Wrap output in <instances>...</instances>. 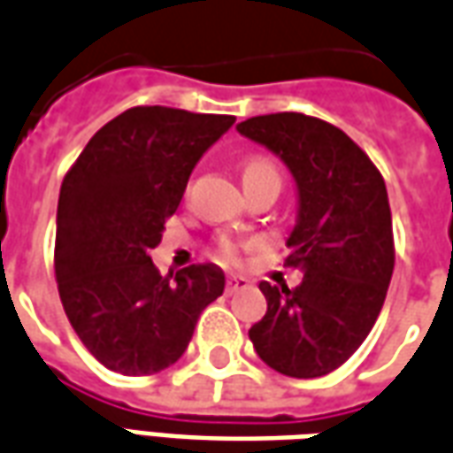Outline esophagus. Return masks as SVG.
<instances>
[{
	"label": "esophagus",
	"instance_id": "34e87169",
	"mask_svg": "<svg viewBox=\"0 0 453 453\" xmlns=\"http://www.w3.org/2000/svg\"><path fill=\"white\" fill-rule=\"evenodd\" d=\"M250 287V280H245V277H227L226 280V292L227 294H235V292H242V289H248Z\"/></svg>",
	"mask_w": 453,
	"mask_h": 453
}]
</instances>
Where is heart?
<instances>
[{"label":"heart","mask_w":453,"mask_h":453,"mask_svg":"<svg viewBox=\"0 0 453 453\" xmlns=\"http://www.w3.org/2000/svg\"><path fill=\"white\" fill-rule=\"evenodd\" d=\"M262 173H277L274 164L270 159H265V157H250L245 161V166H242V179L250 181V179H257ZM250 248H255L252 240H237V237L223 235L218 237L213 255H216L218 262H223L227 267H235V265H240V259H242V250Z\"/></svg>","instance_id":"heart-1"}]
</instances>
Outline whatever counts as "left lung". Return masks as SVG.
Masks as SVG:
<instances>
[{
	"instance_id": "8db88e82",
	"label": "left lung",
	"mask_w": 453,
	"mask_h": 453,
	"mask_svg": "<svg viewBox=\"0 0 453 453\" xmlns=\"http://www.w3.org/2000/svg\"><path fill=\"white\" fill-rule=\"evenodd\" d=\"M237 132L274 151L299 188L284 265L303 280L294 289L259 284L267 314L250 341L281 375L321 378L358 350L385 303L395 270L388 188L368 154L319 117H250Z\"/></svg>"
}]
</instances>
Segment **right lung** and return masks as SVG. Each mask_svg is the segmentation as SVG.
Wrapping results in <instances>:
<instances>
[{
	"label": "right lung",
	"mask_w": 453,
	"mask_h": 453,
	"mask_svg": "<svg viewBox=\"0 0 453 453\" xmlns=\"http://www.w3.org/2000/svg\"><path fill=\"white\" fill-rule=\"evenodd\" d=\"M233 115L129 107L85 144L58 196L53 267L73 331L105 368L154 375L181 358L226 289L213 265L161 277L150 252Z\"/></svg>",
	"instance_id": "add662e5"
}]
</instances>
